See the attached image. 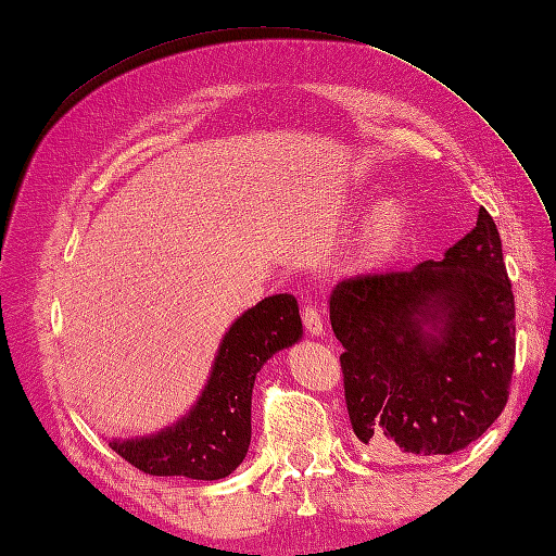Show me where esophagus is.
<instances>
[{"label":"esophagus","instance_id":"1","mask_svg":"<svg viewBox=\"0 0 556 556\" xmlns=\"http://www.w3.org/2000/svg\"><path fill=\"white\" fill-rule=\"evenodd\" d=\"M301 323H304L306 331L313 333V336H319L325 331V323H323V315H319V311L311 304L304 306V311H301Z\"/></svg>","mask_w":556,"mask_h":556}]
</instances>
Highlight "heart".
Instances as JSON below:
<instances>
[{
	"instance_id": "1",
	"label": "heart",
	"mask_w": 556,
	"mask_h": 556,
	"mask_svg": "<svg viewBox=\"0 0 556 556\" xmlns=\"http://www.w3.org/2000/svg\"><path fill=\"white\" fill-rule=\"evenodd\" d=\"M406 223H408V211L403 206V201L399 199L382 201V204H378L366 220L364 237H362L364 250L371 252V255H378V252L392 248L399 241L403 229H406Z\"/></svg>"
}]
</instances>
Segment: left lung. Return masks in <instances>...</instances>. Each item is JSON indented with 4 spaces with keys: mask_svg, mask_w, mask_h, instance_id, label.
<instances>
[{
    "mask_svg": "<svg viewBox=\"0 0 556 556\" xmlns=\"http://www.w3.org/2000/svg\"><path fill=\"white\" fill-rule=\"evenodd\" d=\"M329 317L352 431L384 457L459 452L506 408L515 296L484 208L443 262L341 280Z\"/></svg>",
    "mask_w": 556,
    "mask_h": 556,
    "instance_id": "left-lung-1",
    "label": "left lung"
}]
</instances>
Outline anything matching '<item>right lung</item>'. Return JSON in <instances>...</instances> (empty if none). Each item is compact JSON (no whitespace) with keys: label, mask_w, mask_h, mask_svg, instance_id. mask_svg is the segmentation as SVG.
Masks as SVG:
<instances>
[{"label":"right lung","mask_w":556,"mask_h":556,"mask_svg":"<svg viewBox=\"0 0 556 556\" xmlns=\"http://www.w3.org/2000/svg\"><path fill=\"white\" fill-rule=\"evenodd\" d=\"M301 336L292 294L268 296L243 313L227 331L211 380L188 417L150 439L109 443L146 476L220 480L250 445L252 384L264 362Z\"/></svg>","instance_id":"1"}]
</instances>
